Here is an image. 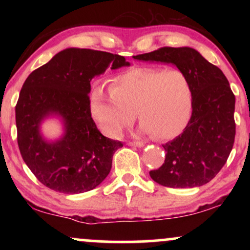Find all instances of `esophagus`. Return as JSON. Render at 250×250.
<instances>
[{
  "instance_id": "obj_1",
  "label": "esophagus",
  "mask_w": 250,
  "mask_h": 250,
  "mask_svg": "<svg viewBox=\"0 0 250 250\" xmlns=\"http://www.w3.org/2000/svg\"><path fill=\"white\" fill-rule=\"evenodd\" d=\"M128 145L133 146H138V148H141V146H145V143L141 142V141H133V142H129Z\"/></svg>"
}]
</instances>
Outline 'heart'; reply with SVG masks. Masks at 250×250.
I'll return each mask as SVG.
<instances>
[{
	"mask_svg": "<svg viewBox=\"0 0 250 250\" xmlns=\"http://www.w3.org/2000/svg\"><path fill=\"white\" fill-rule=\"evenodd\" d=\"M92 117L109 138L117 139L135 121L136 112L145 133L169 140L181 134L193 111V88L180 69L136 67L111 80L110 91L93 88Z\"/></svg>",
	"mask_w": 250,
	"mask_h": 250,
	"instance_id": "obj_1",
	"label": "heart"
}]
</instances>
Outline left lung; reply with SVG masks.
<instances>
[{"instance_id": "8db88e82", "label": "left lung", "mask_w": 250, "mask_h": 250, "mask_svg": "<svg viewBox=\"0 0 250 250\" xmlns=\"http://www.w3.org/2000/svg\"><path fill=\"white\" fill-rule=\"evenodd\" d=\"M133 58L174 64L189 77L193 88L189 124L163 146L165 163L150 170V176L160 186L181 189L208 183L227 163L235 136V98L223 71L188 46L160 47Z\"/></svg>"}]
</instances>
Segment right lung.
<instances>
[{"label":"right lung","instance_id":"right-lung-1","mask_svg":"<svg viewBox=\"0 0 250 250\" xmlns=\"http://www.w3.org/2000/svg\"><path fill=\"white\" fill-rule=\"evenodd\" d=\"M129 66L124 57L104 51L69 47L27 77L16 105L17 140L23 162L51 190L83 193L97 188L111 169L112 156L123 143L108 139L91 117L92 78ZM60 117L64 134L47 142L40 124Z\"/></svg>","mask_w":250,"mask_h":250}]
</instances>
